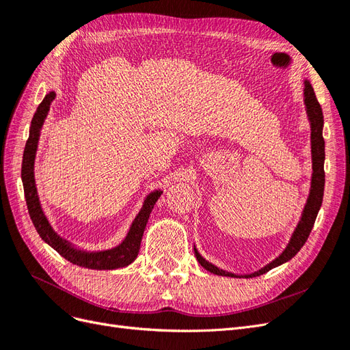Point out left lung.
Returning <instances> with one entry per match:
<instances>
[{
	"mask_svg": "<svg viewBox=\"0 0 350 350\" xmlns=\"http://www.w3.org/2000/svg\"><path fill=\"white\" fill-rule=\"evenodd\" d=\"M305 103H306V111H308L310 115V121H311V152H312V185H311V193H310V198L308 203H306L304 213H302V219L299 221L298 228H296L295 234L289 242L288 248L284 250V252L279 258L274 260L273 262H270L269 266H266L264 269H261L257 273L248 274L245 278H252V276H260V274L267 273L269 270H271L273 267H278L280 264L286 262L288 260H291L292 257H295L298 251L304 247V243L308 239L312 226L315 224L317 215H319V210L321 207L323 203V194H324V157H325V152H324V139H323V124H324V118H323V111H321V105L317 99L314 89L310 84V81H305ZM194 254L198 260V262L203 266L207 271L215 273L217 276H235V274L228 273L220 270L217 267H215L213 264L207 262L203 257L200 256L198 251L194 248ZM238 278V276H235Z\"/></svg>",
	"mask_w": 350,
	"mask_h": 350,
	"instance_id": "1",
	"label": "left lung"
}]
</instances>
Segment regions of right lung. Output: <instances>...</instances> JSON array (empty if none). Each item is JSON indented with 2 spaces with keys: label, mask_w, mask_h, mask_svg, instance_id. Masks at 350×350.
<instances>
[{
  "label": "right lung",
  "mask_w": 350,
  "mask_h": 350,
  "mask_svg": "<svg viewBox=\"0 0 350 350\" xmlns=\"http://www.w3.org/2000/svg\"><path fill=\"white\" fill-rule=\"evenodd\" d=\"M55 99V93L51 92L44 98L38 107L33 118H31L30 125V133L29 139L26 142V147L23 152V163H22V181L25 188V197H26V204L29 210V216L33 221V225L38 230L39 237L44 239L46 243L54 248L59 256L64 257L72 264H77L80 267L86 269H94V270H113L125 267L131 264L135 257L139 256L140 243L143 238V232L146 228L147 220L152 213V208L157 198L161 197L162 191L152 193L149 197L146 198L144 206L140 210L139 216H137L133 221L130 228L129 235L122 241L121 245L116 248L108 250V251H99V252H83L71 248L68 243L59 238L52 228L49 226L48 220L44 215V211L40 208L38 191L35 185V176H33V163H35V154H36V147L39 140V133L42 129V124H44L46 113L49 111V107L52 100Z\"/></svg>",
  "instance_id": "add662e5"
}]
</instances>
